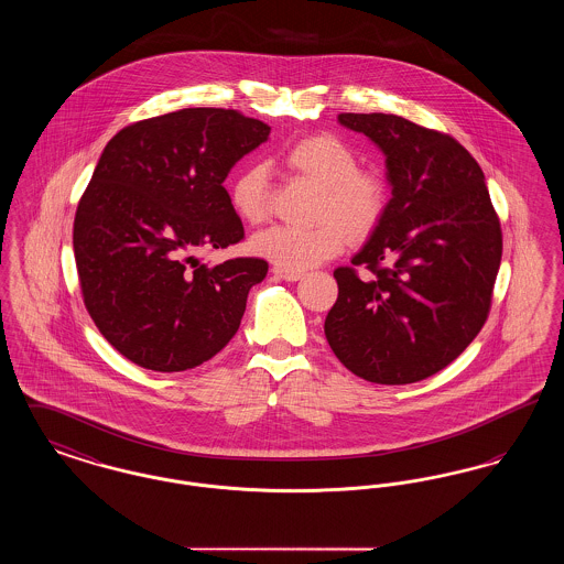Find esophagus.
Here are the masks:
<instances>
[{"instance_id": "1", "label": "esophagus", "mask_w": 564, "mask_h": 564, "mask_svg": "<svg viewBox=\"0 0 564 564\" xmlns=\"http://www.w3.org/2000/svg\"><path fill=\"white\" fill-rule=\"evenodd\" d=\"M276 276H281V279H285V281H300L302 276H304V272H295V270H285V269H276L272 270Z\"/></svg>"}]
</instances>
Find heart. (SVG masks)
I'll return each instance as SVG.
<instances>
[{
	"instance_id": "1",
	"label": "heart",
	"mask_w": 564,
	"mask_h": 564,
	"mask_svg": "<svg viewBox=\"0 0 564 564\" xmlns=\"http://www.w3.org/2000/svg\"><path fill=\"white\" fill-rule=\"evenodd\" d=\"M295 175L319 186L313 226H272L251 239L256 256L285 270L313 269L343 251L347 235L368 239L382 221L389 188L384 177L359 166V154L338 134L302 137L283 154ZM230 207L245 224H262L270 215L269 171L249 164L230 184Z\"/></svg>"
}]
</instances>
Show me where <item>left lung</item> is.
I'll use <instances>...</instances> for the list:
<instances>
[{
	"instance_id": "left-lung-1",
	"label": "left lung",
	"mask_w": 564,
	"mask_h": 564,
	"mask_svg": "<svg viewBox=\"0 0 564 564\" xmlns=\"http://www.w3.org/2000/svg\"><path fill=\"white\" fill-rule=\"evenodd\" d=\"M338 120L384 152L393 198L352 267L334 270L325 338L359 378L419 382L455 361L488 319L503 253L499 215L480 164L455 137L395 113Z\"/></svg>"
}]
</instances>
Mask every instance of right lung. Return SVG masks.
<instances>
[{"label": "right lung", "instance_id": "add662e5", "mask_svg": "<svg viewBox=\"0 0 564 564\" xmlns=\"http://www.w3.org/2000/svg\"><path fill=\"white\" fill-rule=\"evenodd\" d=\"M269 133L237 109L188 108L109 139L76 209L74 253L90 319L137 366L184 372L237 334L269 262L196 256L245 239L221 184Z\"/></svg>", "mask_w": 564, "mask_h": 564}]
</instances>
